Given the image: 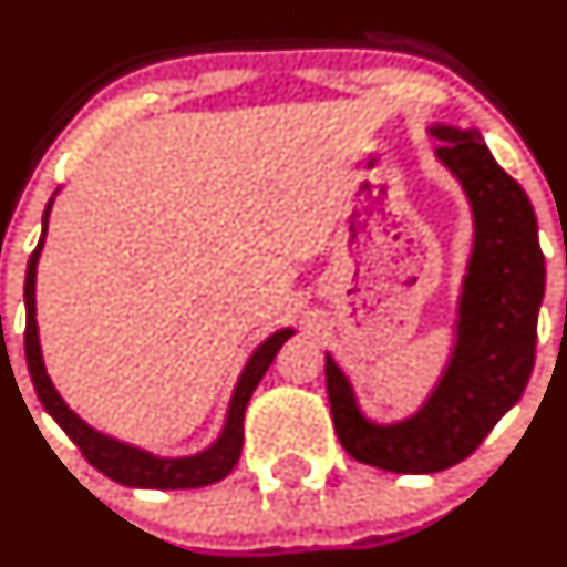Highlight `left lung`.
<instances>
[{
	"instance_id": "left-lung-1",
	"label": "left lung",
	"mask_w": 567,
	"mask_h": 567,
	"mask_svg": "<svg viewBox=\"0 0 567 567\" xmlns=\"http://www.w3.org/2000/svg\"><path fill=\"white\" fill-rule=\"evenodd\" d=\"M437 162L460 181L473 213V248L456 300L454 346L416 413L370 422L343 370L327 354V394L340 446L389 473H437L478 449L519 403L535 362L546 267L525 188L495 162L478 130L435 124Z\"/></svg>"
}]
</instances>
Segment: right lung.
<instances>
[{"label": "right lung", "mask_w": 567, "mask_h": 567, "mask_svg": "<svg viewBox=\"0 0 567 567\" xmlns=\"http://www.w3.org/2000/svg\"><path fill=\"white\" fill-rule=\"evenodd\" d=\"M53 197H56V194H53ZM53 197L51 203L45 205V213H42V235L38 248H34L32 257H29L27 284H23V306H27V334H23V346H27L29 375H32L34 392H38L42 408L51 413L53 422L66 432V437L81 449V454L86 456L91 465L100 473H105L107 478H113L115 484L135 486V489H197V486H208L227 478L243 452V419H246L248 400H251L261 375L267 373V368H270L272 359H276L278 349L295 334V330H291V327H284V330L272 332L265 343H259L257 349H254L246 368H243L240 379L235 383L224 427L218 432L216 441H213L208 449H203V452L188 456H156L145 452V449H137L124 441H115V437L105 435V432L94 430L64 403L62 394L53 386L51 375H48L45 362H42L34 286H38V261L42 246H45L48 216H51Z\"/></svg>", "instance_id": "add662e5"}]
</instances>
